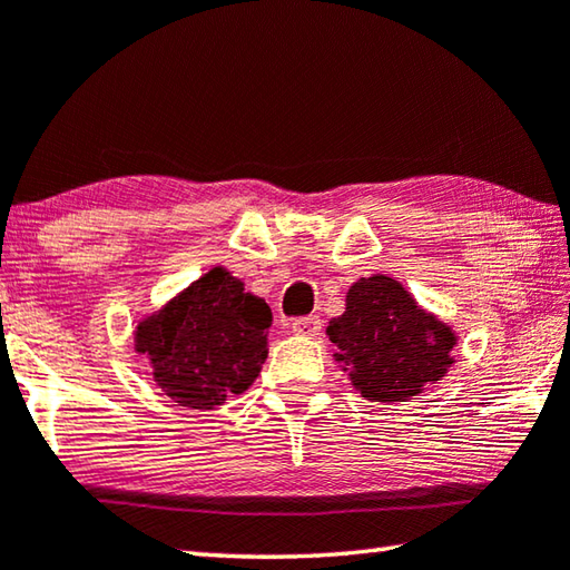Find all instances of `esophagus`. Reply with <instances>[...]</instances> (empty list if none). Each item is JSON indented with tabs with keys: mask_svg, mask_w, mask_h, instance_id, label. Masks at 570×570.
I'll use <instances>...</instances> for the list:
<instances>
[{
	"mask_svg": "<svg viewBox=\"0 0 570 570\" xmlns=\"http://www.w3.org/2000/svg\"><path fill=\"white\" fill-rule=\"evenodd\" d=\"M292 331L298 336H318L321 331V318L318 316H298L292 321Z\"/></svg>",
	"mask_w": 570,
	"mask_h": 570,
	"instance_id": "1",
	"label": "esophagus"
}]
</instances>
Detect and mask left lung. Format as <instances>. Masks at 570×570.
<instances>
[{"instance_id":"8db88e82","label":"left lung","mask_w":570,"mask_h":570,"mask_svg":"<svg viewBox=\"0 0 570 570\" xmlns=\"http://www.w3.org/2000/svg\"><path fill=\"white\" fill-rule=\"evenodd\" d=\"M328 338L338 361L354 366V386L368 401L393 403L416 396L451 366L456 336L423 314L389 276L361 278L348 288L346 312L331 321Z\"/></svg>"}]
</instances>
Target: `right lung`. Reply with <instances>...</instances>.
I'll use <instances>...</instances> for the list:
<instances>
[{"mask_svg": "<svg viewBox=\"0 0 570 570\" xmlns=\"http://www.w3.org/2000/svg\"><path fill=\"white\" fill-rule=\"evenodd\" d=\"M272 321L262 298L244 294L229 272L212 268L144 321L137 348L151 358L154 379L169 399L179 406L214 409L258 376Z\"/></svg>", "mask_w": 570, "mask_h": 570, "instance_id": "right-lung-1", "label": "right lung"}]
</instances>
